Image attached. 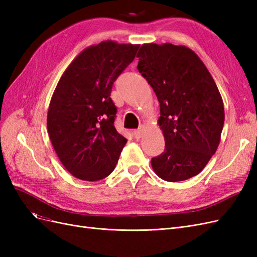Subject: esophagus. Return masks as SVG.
<instances>
[{
  "instance_id": "34e87169",
  "label": "esophagus",
  "mask_w": 257,
  "mask_h": 257,
  "mask_svg": "<svg viewBox=\"0 0 257 257\" xmlns=\"http://www.w3.org/2000/svg\"><path fill=\"white\" fill-rule=\"evenodd\" d=\"M144 132H145V127H144V126H142L141 128H138V130L134 131L133 135H134V137H135V138L139 139L141 137H143V135H144Z\"/></svg>"
}]
</instances>
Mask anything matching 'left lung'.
Instances as JSON below:
<instances>
[{"mask_svg":"<svg viewBox=\"0 0 257 257\" xmlns=\"http://www.w3.org/2000/svg\"><path fill=\"white\" fill-rule=\"evenodd\" d=\"M137 58V69L159 99L165 139L164 152L151 160L154 173L169 182L198 175L219 147L225 118L211 74L182 45L144 44Z\"/></svg>","mask_w":257,"mask_h":257,"instance_id":"8db88e82","label":"left lung"}]
</instances>
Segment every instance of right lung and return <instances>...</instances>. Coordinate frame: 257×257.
Listing matches in <instances>:
<instances>
[{"label": "right lung", "mask_w": 257, "mask_h": 257, "mask_svg": "<svg viewBox=\"0 0 257 257\" xmlns=\"http://www.w3.org/2000/svg\"><path fill=\"white\" fill-rule=\"evenodd\" d=\"M139 45L104 41L83 49L52 94L47 128L53 149L74 177L97 181L112 173L127 139L116 132L112 84Z\"/></svg>", "instance_id": "add662e5"}]
</instances>
